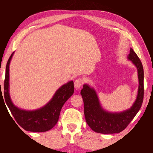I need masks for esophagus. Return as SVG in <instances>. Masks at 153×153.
I'll return each instance as SVG.
<instances>
[{
    "label": "esophagus",
    "instance_id": "34e87169",
    "mask_svg": "<svg viewBox=\"0 0 153 153\" xmlns=\"http://www.w3.org/2000/svg\"><path fill=\"white\" fill-rule=\"evenodd\" d=\"M83 83H84V80H83L82 78H78V79H76L75 81V83H74V84H75V89H80V87H82Z\"/></svg>",
    "mask_w": 153,
    "mask_h": 153
}]
</instances>
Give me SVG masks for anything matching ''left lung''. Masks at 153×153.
<instances>
[{
    "instance_id": "1",
    "label": "left lung",
    "mask_w": 153,
    "mask_h": 153,
    "mask_svg": "<svg viewBox=\"0 0 153 153\" xmlns=\"http://www.w3.org/2000/svg\"><path fill=\"white\" fill-rule=\"evenodd\" d=\"M128 59L137 69L138 88L137 98L130 108L122 112H112L105 110L101 105L98 94L93 87L85 84L80 94L84 100V115L89 126L96 133H117L126 128L139 111L143 99V69L140 59L130 48Z\"/></svg>"
}]
</instances>
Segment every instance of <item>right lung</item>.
<instances>
[{
	"label": "right lung",
	"mask_w": 153,
	"mask_h": 153,
	"mask_svg": "<svg viewBox=\"0 0 153 153\" xmlns=\"http://www.w3.org/2000/svg\"><path fill=\"white\" fill-rule=\"evenodd\" d=\"M9 58L4 80V99L16 121L26 131L45 132L53 128L59 120L61 108L74 92L73 81L71 80L59 87L48 102L36 110H26L15 106L10 94V65L14 54Z\"/></svg>",
	"instance_id": "1"
}]
</instances>
